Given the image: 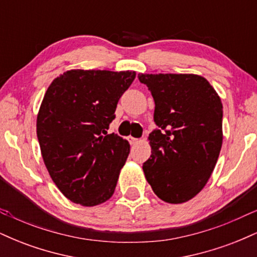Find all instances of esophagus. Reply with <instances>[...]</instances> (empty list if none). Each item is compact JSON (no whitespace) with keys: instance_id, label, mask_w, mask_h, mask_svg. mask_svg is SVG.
Returning <instances> with one entry per match:
<instances>
[{"instance_id":"obj_1","label":"esophagus","mask_w":257,"mask_h":257,"mask_svg":"<svg viewBox=\"0 0 257 257\" xmlns=\"http://www.w3.org/2000/svg\"><path fill=\"white\" fill-rule=\"evenodd\" d=\"M128 140H129V143L131 144H137V143H139V139H137V138H133V137H128Z\"/></svg>"}]
</instances>
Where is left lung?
<instances>
[{"label":"left lung","mask_w":257,"mask_h":257,"mask_svg":"<svg viewBox=\"0 0 257 257\" xmlns=\"http://www.w3.org/2000/svg\"><path fill=\"white\" fill-rule=\"evenodd\" d=\"M155 100L146 180L162 200L184 203L202 191L222 146V104L204 77L191 73H139Z\"/></svg>","instance_id":"obj_1"}]
</instances>
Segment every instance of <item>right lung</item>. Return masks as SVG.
<instances>
[{"label": "right lung", "mask_w": 257, "mask_h": 257, "mask_svg": "<svg viewBox=\"0 0 257 257\" xmlns=\"http://www.w3.org/2000/svg\"><path fill=\"white\" fill-rule=\"evenodd\" d=\"M134 71L70 70L47 89L37 116L41 152L54 184L84 206L111 198L131 146L107 134Z\"/></svg>", "instance_id": "add662e5"}]
</instances>
